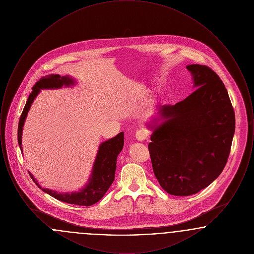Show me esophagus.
Returning <instances> with one entry per match:
<instances>
[{
    "label": "esophagus",
    "instance_id": "34e87169",
    "mask_svg": "<svg viewBox=\"0 0 254 254\" xmlns=\"http://www.w3.org/2000/svg\"><path fill=\"white\" fill-rule=\"evenodd\" d=\"M135 136H136V139L138 140V141H145L147 139V132L144 130V129H139V130H137L136 131V134H135Z\"/></svg>",
    "mask_w": 254,
    "mask_h": 254
}]
</instances>
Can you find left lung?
<instances>
[{"label":"left lung","instance_id":"obj_1","mask_svg":"<svg viewBox=\"0 0 254 254\" xmlns=\"http://www.w3.org/2000/svg\"><path fill=\"white\" fill-rule=\"evenodd\" d=\"M193 92L175 105H164V122L148 144L160 186L171 195L197 193L221 174L230 156L235 114L227 88L210 67L190 64Z\"/></svg>","mask_w":254,"mask_h":254}]
</instances>
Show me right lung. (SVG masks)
<instances>
[{
  "instance_id": "obj_1",
  "label": "right lung",
  "mask_w": 254,
  "mask_h": 254,
  "mask_svg": "<svg viewBox=\"0 0 254 254\" xmlns=\"http://www.w3.org/2000/svg\"><path fill=\"white\" fill-rule=\"evenodd\" d=\"M73 84H74V81L67 76L61 77L60 75L52 74V75L41 78L32 87V91L26 101V104L24 106L21 118L19 120V126H18V144L20 145L21 151H22V132H23L24 121H25L27 112L30 109V106L33 103L35 97L40 92V90L44 88H59L63 85H70ZM123 146H124V132L119 133L114 138H111L100 145L89 183L80 192L63 194L58 193L56 191L50 190L48 189H42L39 183L33 177V175L30 174V172L28 173L39 189H41L46 193L49 194L50 196L54 197L55 199L60 200L62 202L68 203V204L88 206V205L95 204L99 200H101L105 193L108 191L111 184L114 181L117 156L121 152Z\"/></svg>"
}]
</instances>
